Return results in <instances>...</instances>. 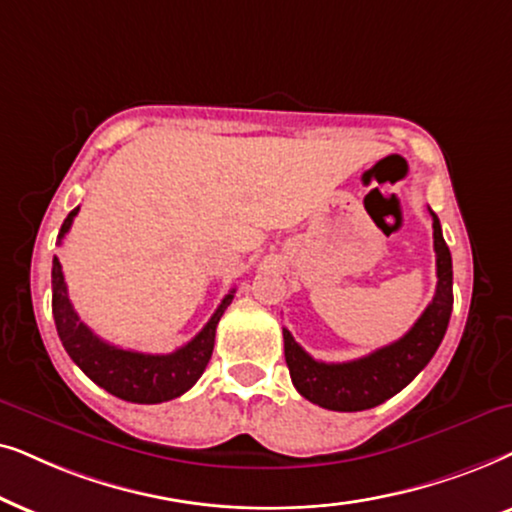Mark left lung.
Wrapping results in <instances>:
<instances>
[{
	"label": "left lung",
	"instance_id": "1",
	"mask_svg": "<svg viewBox=\"0 0 512 512\" xmlns=\"http://www.w3.org/2000/svg\"><path fill=\"white\" fill-rule=\"evenodd\" d=\"M433 217V248L438 267V288L417 323L398 342L381 346L370 356L349 363H320L313 360L283 327L285 363L292 384L313 405L335 412L370 410L400 393L435 356L452 316V255L442 238L438 215Z\"/></svg>",
	"mask_w": 512,
	"mask_h": 512
}]
</instances>
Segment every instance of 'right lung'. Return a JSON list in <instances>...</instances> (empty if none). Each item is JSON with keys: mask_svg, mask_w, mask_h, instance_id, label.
<instances>
[{"mask_svg": "<svg viewBox=\"0 0 512 512\" xmlns=\"http://www.w3.org/2000/svg\"><path fill=\"white\" fill-rule=\"evenodd\" d=\"M77 213L79 208H74L65 217L58 234V243H63ZM51 285L53 320H56L58 337L63 342L65 351L70 353V358L81 367V372L88 379L105 388L107 393L138 405L166 403V400H173L177 395L187 393L199 381L210 356H213L217 323H220L224 309L234 299V290H231L222 299V304L217 306L213 318L208 320L206 327H203L192 342L173 353H166V356H154V353L119 349V346L102 342L98 335H93L91 327L84 325V320L77 316L70 297H67L63 267H60L58 257H53Z\"/></svg>", "mask_w": 512, "mask_h": 512, "instance_id": "1", "label": "right lung"}]
</instances>
